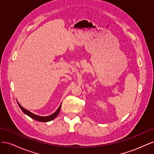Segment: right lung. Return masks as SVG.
I'll return each mask as SVG.
<instances>
[{
	"mask_svg": "<svg viewBox=\"0 0 154 154\" xmlns=\"http://www.w3.org/2000/svg\"><path fill=\"white\" fill-rule=\"evenodd\" d=\"M17 103H18V106H19V107L20 108V109L22 110L23 112H24V114H26V115H27L28 116H29V117L31 118L32 119H33L36 120V121H38V122H50V121L54 119L58 115L60 111V109H61V106H62V104L60 105V106H59V108L58 109V110L56 111L54 114H51L50 116H44V117H42V116H37L36 114H32L29 110H27L25 109L24 108H23V107L19 103H18V102H17Z\"/></svg>",
	"mask_w": 154,
	"mask_h": 154,
	"instance_id": "right-lung-1",
	"label": "right lung"
}]
</instances>
